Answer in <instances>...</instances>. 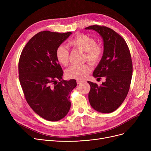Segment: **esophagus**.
Wrapping results in <instances>:
<instances>
[{
	"mask_svg": "<svg viewBox=\"0 0 151 151\" xmlns=\"http://www.w3.org/2000/svg\"><path fill=\"white\" fill-rule=\"evenodd\" d=\"M76 83L78 84H80L81 83H83V81H81V80H77L76 81Z\"/></svg>",
	"mask_w": 151,
	"mask_h": 151,
	"instance_id": "obj_1",
	"label": "esophagus"
}]
</instances>
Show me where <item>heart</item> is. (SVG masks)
Here are the masks:
<instances>
[{"mask_svg":"<svg viewBox=\"0 0 151 151\" xmlns=\"http://www.w3.org/2000/svg\"><path fill=\"white\" fill-rule=\"evenodd\" d=\"M70 45L84 52L85 60H89L92 64L99 63L104 54V47L100 45L96 44L94 38L86 34H80L75 37L69 42ZM55 57L58 61L63 65L68 63L69 52L67 47L60 45L55 50ZM91 67L88 64L81 65H72L65 71L67 78L75 80H83L91 71Z\"/></svg>","mask_w":151,"mask_h":151,"instance_id":"b5f03b06","label":"heart"}]
</instances>
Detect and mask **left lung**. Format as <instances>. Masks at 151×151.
<instances>
[{
    "instance_id": "1",
    "label": "left lung",
    "mask_w": 151,
    "mask_h": 151,
    "mask_svg": "<svg viewBox=\"0 0 151 151\" xmlns=\"http://www.w3.org/2000/svg\"><path fill=\"white\" fill-rule=\"evenodd\" d=\"M85 29L98 32L104 47V54L93 76L98 79L105 77L106 81L100 86L88 81L91 86L90 104L99 112L112 113L122 104L130 89L133 71L130 50L125 40L111 29L99 25Z\"/></svg>"
}]
</instances>
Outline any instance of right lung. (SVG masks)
I'll return each instance as SVG.
<instances>
[{"label":"right lung","mask_w":151,"mask_h":151,"mask_svg":"<svg viewBox=\"0 0 151 151\" xmlns=\"http://www.w3.org/2000/svg\"><path fill=\"white\" fill-rule=\"evenodd\" d=\"M71 34L70 32H38L27 42L19 58V79L26 100L47 121L62 119L71 106L70 93L76 81L62 80L63 72L55 57L57 47Z\"/></svg>","instance_id":"right-lung-1"}]
</instances>
